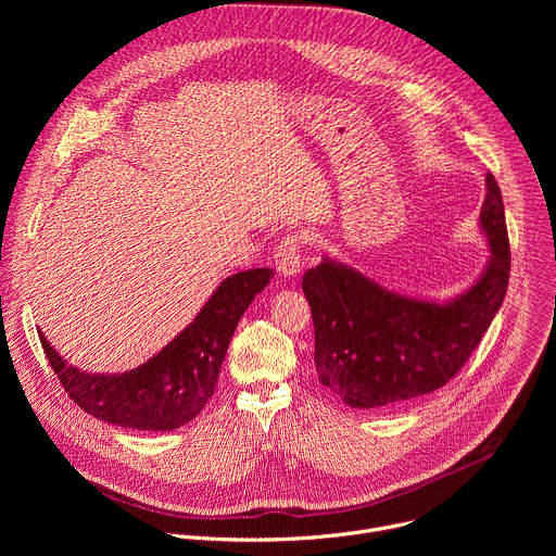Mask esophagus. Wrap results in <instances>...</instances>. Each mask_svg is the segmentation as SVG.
I'll use <instances>...</instances> for the list:
<instances>
[{
    "mask_svg": "<svg viewBox=\"0 0 556 556\" xmlns=\"http://www.w3.org/2000/svg\"><path fill=\"white\" fill-rule=\"evenodd\" d=\"M303 237L301 235H288L279 242V247L275 249V268L279 270V275L283 277H296L303 268Z\"/></svg>",
    "mask_w": 556,
    "mask_h": 556,
    "instance_id": "obj_1",
    "label": "esophagus"
}]
</instances>
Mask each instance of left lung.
Here are the masks:
<instances>
[{
	"mask_svg": "<svg viewBox=\"0 0 556 556\" xmlns=\"http://www.w3.org/2000/svg\"><path fill=\"white\" fill-rule=\"evenodd\" d=\"M480 228L489 237V264L444 303L391 292L330 257L303 275L316 376L332 395L352 409H399L464 367L502 307L510 275L504 200L493 174H486Z\"/></svg>",
	"mask_w": 556,
	"mask_h": 556,
	"instance_id": "left-lung-1",
	"label": "left lung"
}]
</instances>
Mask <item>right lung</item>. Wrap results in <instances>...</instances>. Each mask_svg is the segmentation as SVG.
Listing matches in <instances>:
<instances>
[{"label":"right lung","instance_id":"obj_1","mask_svg":"<svg viewBox=\"0 0 556 556\" xmlns=\"http://www.w3.org/2000/svg\"><path fill=\"white\" fill-rule=\"evenodd\" d=\"M270 277V268L226 277L172 343L125 374L76 369L41 330L39 339L59 382L84 412L125 429L172 431L191 422L208 403L230 337Z\"/></svg>","mask_w":556,"mask_h":556}]
</instances>
